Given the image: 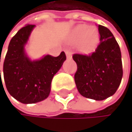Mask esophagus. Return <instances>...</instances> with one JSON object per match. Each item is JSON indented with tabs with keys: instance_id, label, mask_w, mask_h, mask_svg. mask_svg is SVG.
<instances>
[{
	"instance_id": "1",
	"label": "esophagus",
	"mask_w": 132,
	"mask_h": 132,
	"mask_svg": "<svg viewBox=\"0 0 132 132\" xmlns=\"http://www.w3.org/2000/svg\"><path fill=\"white\" fill-rule=\"evenodd\" d=\"M65 54H67V57L68 59H70L71 58V53H70V51L69 50H65Z\"/></svg>"
}]
</instances>
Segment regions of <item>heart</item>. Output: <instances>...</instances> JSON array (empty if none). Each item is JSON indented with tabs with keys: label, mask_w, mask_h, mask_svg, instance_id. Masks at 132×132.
<instances>
[{
	"label": "heart",
	"mask_w": 132,
	"mask_h": 132,
	"mask_svg": "<svg viewBox=\"0 0 132 132\" xmlns=\"http://www.w3.org/2000/svg\"><path fill=\"white\" fill-rule=\"evenodd\" d=\"M73 39L75 41H81V47L85 51H91L97 46L99 34L97 28L81 24L73 31Z\"/></svg>",
	"instance_id": "b5f03b06"
}]
</instances>
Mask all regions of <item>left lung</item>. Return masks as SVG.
Returning a JSON list of instances; mask_svg holds the SVG:
<instances>
[{
	"instance_id": "obj_1",
	"label": "left lung",
	"mask_w": 132,
	"mask_h": 132,
	"mask_svg": "<svg viewBox=\"0 0 132 132\" xmlns=\"http://www.w3.org/2000/svg\"><path fill=\"white\" fill-rule=\"evenodd\" d=\"M100 43L89 54H73L77 63L74 74L76 86L80 94L86 98L102 101L117 90L123 77L121 52L112 33L98 25Z\"/></svg>"
}]
</instances>
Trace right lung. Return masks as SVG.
<instances>
[{"instance_id": "1", "label": "right lung", "mask_w": 132, "mask_h": 132, "mask_svg": "<svg viewBox=\"0 0 132 132\" xmlns=\"http://www.w3.org/2000/svg\"><path fill=\"white\" fill-rule=\"evenodd\" d=\"M34 27L26 25L12 38L3 65L7 90L23 104L37 103L48 97L54 75L67 59L62 51L58 57L46 55L40 60L30 61L23 47ZM0 81L2 84L1 77Z\"/></svg>"}]
</instances>
